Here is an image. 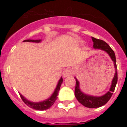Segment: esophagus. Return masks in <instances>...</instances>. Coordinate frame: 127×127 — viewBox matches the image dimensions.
<instances>
[{"label":"esophagus","mask_w":127,"mask_h":127,"mask_svg":"<svg viewBox=\"0 0 127 127\" xmlns=\"http://www.w3.org/2000/svg\"><path fill=\"white\" fill-rule=\"evenodd\" d=\"M73 70L72 69H66L64 72V77H70L73 75Z\"/></svg>","instance_id":"obj_1"}]
</instances>
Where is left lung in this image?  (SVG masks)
Returning a JSON list of instances; mask_svg holds the SVG:
<instances>
[{
  "instance_id": "8db88e82",
  "label": "left lung",
  "mask_w": 127,
  "mask_h": 127,
  "mask_svg": "<svg viewBox=\"0 0 127 127\" xmlns=\"http://www.w3.org/2000/svg\"><path fill=\"white\" fill-rule=\"evenodd\" d=\"M93 42H94V49H99L104 51L108 54L109 57H111V60L113 61L114 63V66L115 68V73L114 77L113 78L111 86L109 89V90L107 92L101 96H93V95H87L84 93H83L80 89V84L79 82L76 78V87L75 91H74V95L75 97L77 99V100L79 101L82 105L84 106L89 107V108H97L105 104H106L108 102V101L110 99L113 95V92H114L115 86H116L117 82V68L116 64V58H115V55L114 51L109 47L108 44L104 41L95 39L94 37H92Z\"/></svg>"
}]
</instances>
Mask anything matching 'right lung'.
Returning <instances> with one entry per match:
<instances>
[{
  "instance_id": "1",
  "label": "right lung",
  "mask_w": 127,
  "mask_h": 127,
  "mask_svg": "<svg viewBox=\"0 0 127 127\" xmlns=\"http://www.w3.org/2000/svg\"><path fill=\"white\" fill-rule=\"evenodd\" d=\"M41 39H35V40H33V39H27V40H24V42L25 41H28V42L39 43L41 42ZM63 79L61 77V79L59 80V82H58L57 85V87H56L55 90L54 91L53 94L51 95V96L49 98H48L47 99L43 101H40V102H32L28 100L26 98H25L21 94H20V95L21 98H22L23 101L28 106L31 107V108L34 109H36V110H45V109L50 108L53 105L55 101L57 100L58 94H59V92L60 90V88H61V84L63 83Z\"/></svg>"
}]
</instances>
